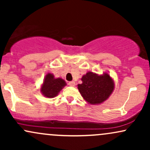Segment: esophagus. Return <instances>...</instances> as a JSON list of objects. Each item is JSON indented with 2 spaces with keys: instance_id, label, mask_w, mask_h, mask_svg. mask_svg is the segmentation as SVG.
I'll use <instances>...</instances> for the list:
<instances>
[{
  "instance_id": "esophagus-1",
  "label": "esophagus",
  "mask_w": 150,
  "mask_h": 150,
  "mask_svg": "<svg viewBox=\"0 0 150 150\" xmlns=\"http://www.w3.org/2000/svg\"><path fill=\"white\" fill-rule=\"evenodd\" d=\"M68 85L70 86H72V87H74V86H75V82L74 81H71V82H68Z\"/></svg>"
}]
</instances>
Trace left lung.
Listing matches in <instances>:
<instances>
[{
    "label": "left lung",
    "instance_id": "left-lung-1",
    "mask_svg": "<svg viewBox=\"0 0 150 150\" xmlns=\"http://www.w3.org/2000/svg\"><path fill=\"white\" fill-rule=\"evenodd\" d=\"M81 80L82 83L77 85V89L89 104L97 105L104 103L111 95L115 88L114 80L106 72L101 75L87 72Z\"/></svg>",
    "mask_w": 150,
    "mask_h": 150
}]
</instances>
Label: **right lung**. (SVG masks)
Listing matches in <instances>:
<instances>
[{
    "label": "right lung",
    "instance_id": "right-lung-1",
    "mask_svg": "<svg viewBox=\"0 0 150 150\" xmlns=\"http://www.w3.org/2000/svg\"><path fill=\"white\" fill-rule=\"evenodd\" d=\"M65 81L61 77H55L51 73H48L44 77L39 91L46 98H54L66 85Z\"/></svg>",
    "mask_w": 150,
    "mask_h": 150
}]
</instances>
